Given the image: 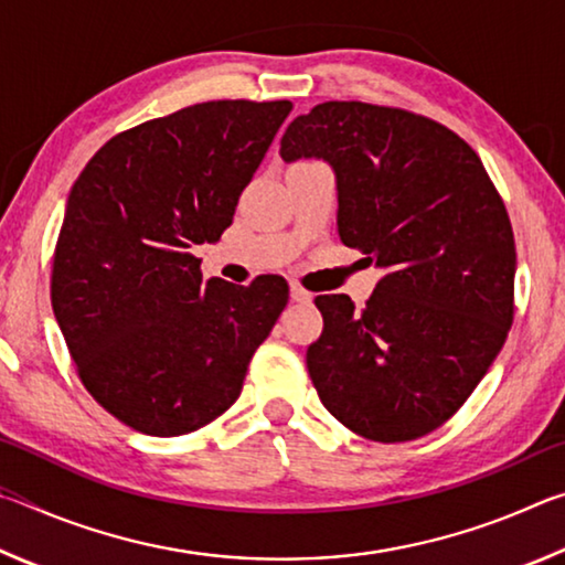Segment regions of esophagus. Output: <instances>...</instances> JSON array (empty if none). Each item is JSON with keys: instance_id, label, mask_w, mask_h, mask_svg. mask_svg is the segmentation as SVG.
Listing matches in <instances>:
<instances>
[{"instance_id": "esophagus-1", "label": "esophagus", "mask_w": 565, "mask_h": 565, "mask_svg": "<svg viewBox=\"0 0 565 565\" xmlns=\"http://www.w3.org/2000/svg\"><path fill=\"white\" fill-rule=\"evenodd\" d=\"M311 299H313L311 291H306L303 286H299V284H291V301H296V303H309Z\"/></svg>"}]
</instances>
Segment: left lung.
<instances>
[{"mask_svg": "<svg viewBox=\"0 0 565 565\" xmlns=\"http://www.w3.org/2000/svg\"><path fill=\"white\" fill-rule=\"evenodd\" d=\"M284 161H329L341 242L384 279L361 311L317 296L306 351L321 404L353 434L414 441L446 424L513 323L515 244L491 177L444 124L366 102H323L281 137Z\"/></svg>", "mask_w": 565, "mask_h": 565, "instance_id": "1", "label": "left lung"}]
</instances>
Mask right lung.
Listing matches in <instances>:
<instances>
[{
    "label": "right lung",
    "instance_id": "obj_1",
    "mask_svg": "<svg viewBox=\"0 0 565 565\" xmlns=\"http://www.w3.org/2000/svg\"><path fill=\"white\" fill-rule=\"evenodd\" d=\"M291 102L222 99L111 137L74 181L52 264V309L102 408L149 436L212 424L289 301L281 276L204 281Z\"/></svg>",
    "mask_w": 565,
    "mask_h": 565
}]
</instances>
